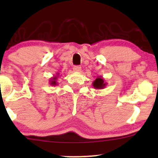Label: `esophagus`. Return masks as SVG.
I'll use <instances>...</instances> for the list:
<instances>
[{"instance_id":"obj_1","label":"esophagus","mask_w":158,"mask_h":158,"mask_svg":"<svg viewBox=\"0 0 158 158\" xmlns=\"http://www.w3.org/2000/svg\"><path fill=\"white\" fill-rule=\"evenodd\" d=\"M81 70V68L80 66H74L73 67V71L74 72H77V73H79V72H80Z\"/></svg>"}]
</instances>
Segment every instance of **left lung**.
<instances>
[{"mask_svg":"<svg viewBox=\"0 0 158 158\" xmlns=\"http://www.w3.org/2000/svg\"><path fill=\"white\" fill-rule=\"evenodd\" d=\"M107 82H106L105 79H103L102 77H100V76H97V78L95 79V80L93 81L92 83V85H93L94 88L95 89H103L106 86Z\"/></svg>","mask_w":158,"mask_h":158,"instance_id":"obj_1","label":"left lung"}]
</instances>
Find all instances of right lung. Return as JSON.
<instances>
[{"label": "right lung", "instance_id": "right-lung-1", "mask_svg": "<svg viewBox=\"0 0 158 158\" xmlns=\"http://www.w3.org/2000/svg\"><path fill=\"white\" fill-rule=\"evenodd\" d=\"M59 73H56V76H53L52 78H50V81H49L50 85H52V86H56V85H58L57 79L59 78Z\"/></svg>", "mask_w": 158, "mask_h": 158}]
</instances>
